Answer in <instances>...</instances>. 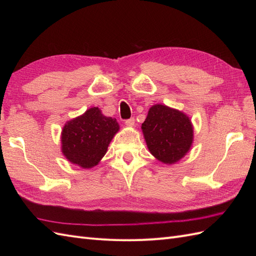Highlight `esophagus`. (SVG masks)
Instances as JSON below:
<instances>
[{
  "mask_svg": "<svg viewBox=\"0 0 256 256\" xmlns=\"http://www.w3.org/2000/svg\"><path fill=\"white\" fill-rule=\"evenodd\" d=\"M134 122H136L134 118H129V120H127L125 122V124H126V125H127L128 127H134Z\"/></svg>",
  "mask_w": 256,
  "mask_h": 256,
  "instance_id": "34e87169",
  "label": "esophagus"
}]
</instances>
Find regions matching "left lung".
<instances>
[{
  "label": "left lung",
  "instance_id": "left-lung-1",
  "mask_svg": "<svg viewBox=\"0 0 256 256\" xmlns=\"http://www.w3.org/2000/svg\"><path fill=\"white\" fill-rule=\"evenodd\" d=\"M142 131L150 154L166 164L180 161L193 142L190 118L182 111L164 104L150 108Z\"/></svg>",
  "mask_w": 256,
  "mask_h": 256
}]
</instances>
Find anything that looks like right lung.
Segmentation results:
<instances>
[{"mask_svg":"<svg viewBox=\"0 0 256 256\" xmlns=\"http://www.w3.org/2000/svg\"><path fill=\"white\" fill-rule=\"evenodd\" d=\"M118 130L115 118L104 116L96 106L90 108L65 124L60 136L62 152L72 164L90 168L102 159Z\"/></svg>","mask_w":256,"mask_h":256,"instance_id":"obj_1","label":"right lung"}]
</instances>
